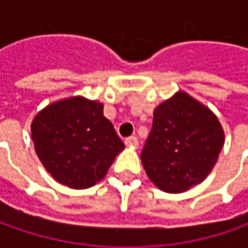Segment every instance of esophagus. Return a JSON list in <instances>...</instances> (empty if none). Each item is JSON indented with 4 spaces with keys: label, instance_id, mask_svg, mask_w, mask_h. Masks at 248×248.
<instances>
[{
    "label": "esophagus",
    "instance_id": "34e87169",
    "mask_svg": "<svg viewBox=\"0 0 248 248\" xmlns=\"http://www.w3.org/2000/svg\"><path fill=\"white\" fill-rule=\"evenodd\" d=\"M124 143L128 148H137L138 146V139H137V137H129V138L124 140Z\"/></svg>",
    "mask_w": 248,
    "mask_h": 248
}]
</instances>
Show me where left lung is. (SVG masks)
Instances as JSON below:
<instances>
[{
    "instance_id": "obj_1",
    "label": "left lung",
    "mask_w": 248,
    "mask_h": 248,
    "mask_svg": "<svg viewBox=\"0 0 248 248\" xmlns=\"http://www.w3.org/2000/svg\"><path fill=\"white\" fill-rule=\"evenodd\" d=\"M224 142V128L214 113L178 91L155 109L140 160L160 190L182 193L211 172Z\"/></svg>"
}]
</instances>
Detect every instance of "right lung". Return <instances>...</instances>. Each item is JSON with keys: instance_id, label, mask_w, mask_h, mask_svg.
I'll return each instance as SVG.
<instances>
[{"instance_id": "add662e5", "label": "right lung", "mask_w": 248, "mask_h": 248, "mask_svg": "<svg viewBox=\"0 0 248 248\" xmlns=\"http://www.w3.org/2000/svg\"><path fill=\"white\" fill-rule=\"evenodd\" d=\"M35 153L52 178L72 189L102 181L124 149L103 105L84 96L56 100L31 121Z\"/></svg>"}]
</instances>
